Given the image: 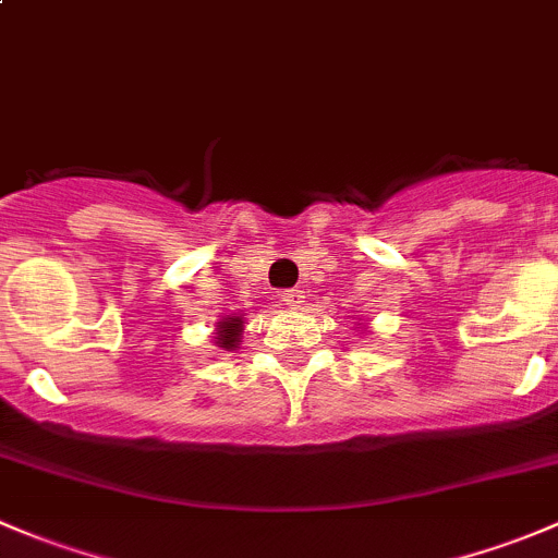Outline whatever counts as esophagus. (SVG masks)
Listing matches in <instances>:
<instances>
[{"label":"esophagus","mask_w":558,"mask_h":558,"mask_svg":"<svg viewBox=\"0 0 558 558\" xmlns=\"http://www.w3.org/2000/svg\"><path fill=\"white\" fill-rule=\"evenodd\" d=\"M280 300H283V305H289L291 311H296V307H302V302H305V291L289 289V291H283V296H280Z\"/></svg>","instance_id":"esophagus-1"}]
</instances>
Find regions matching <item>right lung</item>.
Segmentation results:
<instances>
[{"instance_id": "right-lung-1", "label": "right lung", "mask_w": 558, "mask_h": 558, "mask_svg": "<svg viewBox=\"0 0 558 558\" xmlns=\"http://www.w3.org/2000/svg\"><path fill=\"white\" fill-rule=\"evenodd\" d=\"M243 318L240 315H227L223 320H218V329H216V342L218 348H223V351H234V348L240 345V340H243Z\"/></svg>"}]
</instances>
